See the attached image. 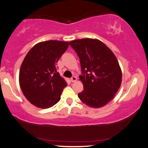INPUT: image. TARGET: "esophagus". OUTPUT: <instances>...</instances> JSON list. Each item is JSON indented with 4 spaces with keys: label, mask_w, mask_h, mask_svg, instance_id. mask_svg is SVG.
Returning <instances> with one entry per match:
<instances>
[{
    "label": "esophagus",
    "mask_w": 148,
    "mask_h": 148,
    "mask_svg": "<svg viewBox=\"0 0 148 148\" xmlns=\"http://www.w3.org/2000/svg\"><path fill=\"white\" fill-rule=\"evenodd\" d=\"M77 80V78L76 76H73L71 78V82H76Z\"/></svg>",
    "instance_id": "obj_1"
}]
</instances>
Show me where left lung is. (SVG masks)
<instances>
[{
	"label": "left lung",
	"instance_id": "left-lung-1",
	"mask_svg": "<svg viewBox=\"0 0 148 148\" xmlns=\"http://www.w3.org/2000/svg\"><path fill=\"white\" fill-rule=\"evenodd\" d=\"M80 58L82 75L79 76L84 90L78 98L94 108L111 101L122 83V70L115 55L98 39L83 38L70 42Z\"/></svg>",
	"mask_w": 148,
	"mask_h": 148
}]
</instances>
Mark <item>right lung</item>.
I'll use <instances>...</instances> for the list:
<instances>
[{
    "instance_id": "obj_1",
    "label": "right lung",
    "mask_w": 148,
    "mask_h": 148,
    "mask_svg": "<svg viewBox=\"0 0 148 148\" xmlns=\"http://www.w3.org/2000/svg\"><path fill=\"white\" fill-rule=\"evenodd\" d=\"M68 46V42H40L26 55L20 69L19 83L26 98L35 106L48 108L60 100L67 83L57 72L56 63Z\"/></svg>"
}]
</instances>
